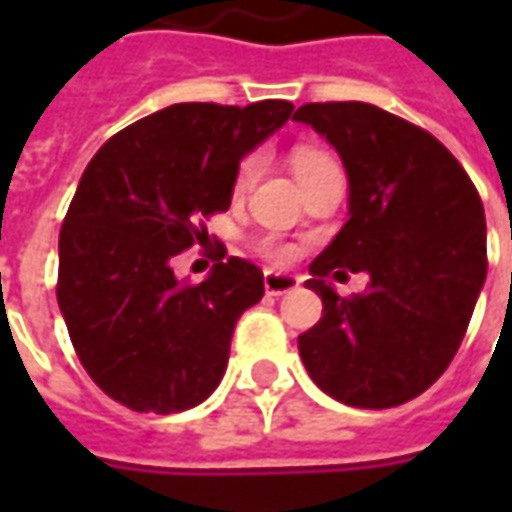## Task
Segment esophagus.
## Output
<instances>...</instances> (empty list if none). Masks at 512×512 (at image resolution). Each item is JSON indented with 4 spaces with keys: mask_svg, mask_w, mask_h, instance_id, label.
I'll return each instance as SVG.
<instances>
[{
    "mask_svg": "<svg viewBox=\"0 0 512 512\" xmlns=\"http://www.w3.org/2000/svg\"><path fill=\"white\" fill-rule=\"evenodd\" d=\"M299 287V276L293 273H276V270H267L265 273V290L270 296H282Z\"/></svg>",
    "mask_w": 512,
    "mask_h": 512,
    "instance_id": "esophagus-1",
    "label": "esophagus"
}]
</instances>
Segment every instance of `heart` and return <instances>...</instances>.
<instances>
[{"label": "heart", "mask_w": 512, "mask_h": 512, "mask_svg": "<svg viewBox=\"0 0 512 512\" xmlns=\"http://www.w3.org/2000/svg\"><path fill=\"white\" fill-rule=\"evenodd\" d=\"M262 165H265V159H262L259 153L247 156L245 162L239 165V170H236V182H233L236 193H245L247 187L259 179ZM325 165H330V159H327L325 153H316V150H296V156H293V170H296V179H302V176H305V173H310V170L325 168ZM276 256H285V250H276Z\"/></svg>", "instance_id": "heart-1"}]
</instances>
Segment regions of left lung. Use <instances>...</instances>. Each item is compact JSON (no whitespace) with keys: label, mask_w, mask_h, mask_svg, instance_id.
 <instances>
[{"label":"left lung","mask_w":512,"mask_h":512,"mask_svg":"<svg viewBox=\"0 0 512 512\" xmlns=\"http://www.w3.org/2000/svg\"><path fill=\"white\" fill-rule=\"evenodd\" d=\"M293 119L325 136L347 173V222L305 282L325 310L299 336V356L336 402H410L453 362L482 293V199L436 136L376 105L313 102ZM344 269L371 279L353 300L326 282Z\"/></svg>","instance_id":"left-lung-1"}]
</instances>
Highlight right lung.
Returning a JSON list of instances; mask_svg holds the SVG:
<instances>
[{
  "instance_id": "1",
  "label": "right lung",
  "mask_w": 512,
  "mask_h": 512,
  "mask_svg": "<svg viewBox=\"0 0 512 512\" xmlns=\"http://www.w3.org/2000/svg\"><path fill=\"white\" fill-rule=\"evenodd\" d=\"M293 105L182 102L108 139L79 179L59 233L56 299L88 376L139 413L202 404L227 370L239 316L265 296L262 270L216 247L199 285L173 256L205 242L199 219L230 207L239 162Z\"/></svg>"
}]
</instances>
